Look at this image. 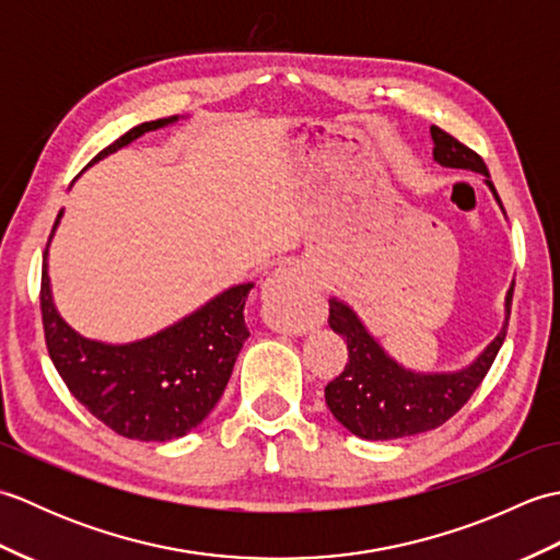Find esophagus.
Returning a JSON list of instances; mask_svg holds the SVG:
<instances>
[{
  "label": "esophagus",
  "instance_id": "esophagus-1",
  "mask_svg": "<svg viewBox=\"0 0 560 560\" xmlns=\"http://www.w3.org/2000/svg\"><path fill=\"white\" fill-rule=\"evenodd\" d=\"M313 277L303 265H289L271 271V277L261 283V303L271 317V325L299 335L311 325L313 313L307 307V299L313 293Z\"/></svg>",
  "mask_w": 560,
  "mask_h": 560
}]
</instances>
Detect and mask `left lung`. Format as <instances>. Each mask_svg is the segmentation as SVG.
Masks as SVG:
<instances>
[{"label": "left lung", "mask_w": 560, "mask_h": 560, "mask_svg": "<svg viewBox=\"0 0 560 560\" xmlns=\"http://www.w3.org/2000/svg\"><path fill=\"white\" fill-rule=\"evenodd\" d=\"M433 161L443 168H462L489 175L479 153L467 149L440 127H431ZM495 205L505 213L493 183L486 177ZM515 281L503 303V327L495 339L471 363L457 371H413L383 349L353 307L331 295L329 327L347 339L349 363L339 377L325 387V399L335 419L349 433L363 440H397L419 435L443 425L474 395L503 347L513 305Z\"/></svg>", "instance_id": "1"}]
</instances>
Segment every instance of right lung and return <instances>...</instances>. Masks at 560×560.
<instances>
[{"mask_svg": "<svg viewBox=\"0 0 560 560\" xmlns=\"http://www.w3.org/2000/svg\"><path fill=\"white\" fill-rule=\"evenodd\" d=\"M177 120L183 117L132 127L89 165ZM62 213L65 209H59L45 247L40 287L45 341L57 373L71 395L117 435L144 443L187 435L207 419L229 385L237 353L249 337L245 303L255 283L221 291L151 337L125 343L89 339L59 315L47 273V255Z\"/></svg>", "mask_w": 560, "mask_h": 560, "instance_id": "add662e5", "label": "right lung"}]
</instances>
